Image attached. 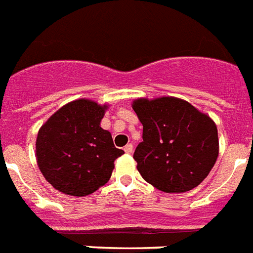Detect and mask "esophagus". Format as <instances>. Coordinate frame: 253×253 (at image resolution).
<instances>
[{"mask_svg": "<svg viewBox=\"0 0 253 253\" xmlns=\"http://www.w3.org/2000/svg\"><path fill=\"white\" fill-rule=\"evenodd\" d=\"M132 149H133L132 144H127V145L123 148L125 153H127V154H131V153H132Z\"/></svg>", "mask_w": 253, "mask_h": 253, "instance_id": "esophagus-1", "label": "esophagus"}]
</instances>
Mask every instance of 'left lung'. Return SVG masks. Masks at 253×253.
<instances>
[{"label":"left lung","mask_w":253,"mask_h":253,"mask_svg":"<svg viewBox=\"0 0 253 253\" xmlns=\"http://www.w3.org/2000/svg\"><path fill=\"white\" fill-rule=\"evenodd\" d=\"M132 109L143 125L133 153L137 171L165 193H185L207 177L218 157L216 123L186 100L139 97Z\"/></svg>","instance_id":"8db88e82"}]
</instances>
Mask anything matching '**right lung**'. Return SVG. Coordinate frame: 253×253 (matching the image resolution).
<instances>
[{
    "instance_id": "1",
    "label": "right lung",
    "mask_w": 253,
    "mask_h": 253,
    "mask_svg": "<svg viewBox=\"0 0 253 253\" xmlns=\"http://www.w3.org/2000/svg\"><path fill=\"white\" fill-rule=\"evenodd\" d=\"M108 108L77 99L56 110L38 130L37 165L56 190L84 197L109 181L114 161L125 152L117 149L112 133L100 127Z\"/></svg>"
}]
</instances>
